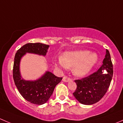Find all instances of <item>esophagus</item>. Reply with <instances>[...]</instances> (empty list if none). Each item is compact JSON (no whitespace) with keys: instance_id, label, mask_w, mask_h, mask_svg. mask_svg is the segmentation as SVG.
Listing matches in <instances>:
<instances>
[{"instance_id":"1","label":"esophagus","mask_w":123,"mask_h":123,"mask_svg":"<svg viewBox=\"0 0 123 123\" xmlns=\"http://www.w3.org/2000/svg\"><path fill=\"white\" fill-rule=\"evenodd\" d=\"M71 80H72L70 79V78L68 77H67V76L64 77L62 79V81H64V82H69V81H71Z\"/></svg>"}]
</instances>
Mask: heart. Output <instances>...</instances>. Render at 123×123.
<instances>
[{"instance_id":"b5f03b06","label":"heart","mask_w":123,"mask_h":123,"mask_svg":"<svg viewBox=\"0 0 123 123\" xmlns=\"http://www.w3.org/2000/svg\"><path fill=\"white\" fill-rule=\"evenodd\" d=\"M98 61L96 53L82 50L65 52L55 63L56 68L66 69L73 67V73L77 77H85L93 68Z\"/></svg>"}]
</instances>
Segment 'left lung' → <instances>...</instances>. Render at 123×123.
Here are the masks:
<instances>
[{
  "label": "left lung",
  "instance_id": "1",
  "mask_svg": "<svg viewBox=\"0 0 123 123\" xmlns=\"http://www.w3.org/2000/svg\"><path fill=\"white\" fill-rule=\"evenodd\" d=\"M102 63L96 72L81 80H75L77 89L73 95L81 104H95L99 101L107 92L113 75L111 56L107 49Z\"/></svg>",
  "mask_w": 123,
  "mask_h": 123
}]
</instances>
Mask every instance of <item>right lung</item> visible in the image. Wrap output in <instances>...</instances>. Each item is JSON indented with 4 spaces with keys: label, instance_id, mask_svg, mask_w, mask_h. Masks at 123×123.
Here are the masks:
<instances>
[{
    "label": "right lung",
    "instance_id": "add662e5",
    "mask_svg": "<svg viewBox=\"0 0 123 123\" xmlns=\"http://www.w3.org/2000/svg\"><path fill=\"white\" fill-rule=\"evenodd\" d=\"M49 45L41 43H27L17 50L14 58L13 78L15 84L22 96L31 104L43 105L52 95L55 86L61 82V77L47 71L36 80H26L21 76L20 62L27 53L44 56L48 52Z\"/></svg>",
    "mask_w": 123,
    "mask_h": 123
}]
</instances>
